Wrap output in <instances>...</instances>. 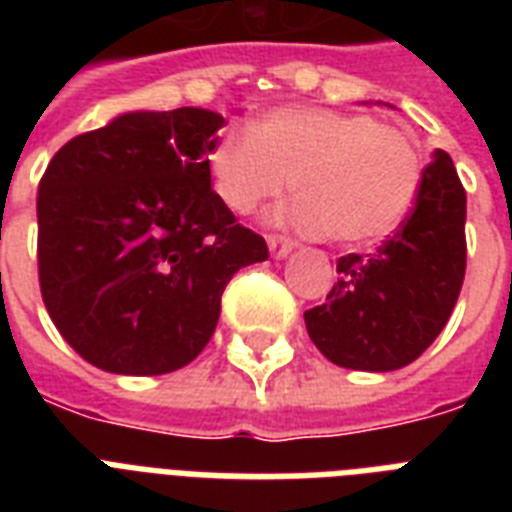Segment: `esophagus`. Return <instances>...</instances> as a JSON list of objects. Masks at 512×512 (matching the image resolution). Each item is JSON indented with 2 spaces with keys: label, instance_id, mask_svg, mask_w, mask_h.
Returning a JSON list of instances; mask_svg holds the SVG:
<instances>
[{
  "label": "esophagus",
  "instance_id": "1",
  "mask_svg": "<svg viewBox=\"0 0 512 512\" xmlns=\"http://www.w3.org/2000/svg\"><path fill=\"white\" fill-rule=\"evenodd\" d=\"M268 247H271V255L281 260L292 252V241L284 239V236H268Z\"/></svg>",
  "mask_w": 512,
  "mask_h": 512
}]
</instances>
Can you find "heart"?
<instances>
[{
	"mask_svg": "<svg viewBox=\"0 0 512 512\" xmlns=\"http://www.w3.org/2000/svg\"><path fill=\"white\" fill-rule=\"evenodd\" d=\"M225 207L252 215L289 188V223L356 247L385 239L414 207L422 156L401 127L332 108H273L255 127H228L207 154Z\"/></svg>",
	"mask_w": 512,
	"mask_h": 512,
	"instance_id": "obj_1",
	"label": "heart"
}]
</instances>
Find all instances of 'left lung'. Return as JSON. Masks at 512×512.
I'll list each match as a JSON object with an SVG mask.
<instances>
[{
	"label": "left lung",
	"mask_w": 512,
	"mask_h": 512,
	"mask_svg": "<svg viewBox=\"0 0 512 512\" xmlns=\"http://www.w3.org/2000/svg\"><path fill=\"white\" fill-rule=\"evenodd\" d=\"M465 204L452 159L436 151L401 228L372 255L337 260L327 303L305 311L308 335L332 364L393 372L441 335L465 279Z\"/></svg>",
	"instance_id": "obj_1"
}]
</instances>
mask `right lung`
Masks as SVG:
<instances>
[{"mask_svg":"<svg viewBox=\"0 0 512 512\" xmlns=\"http://www.w3.org/2000/svg\"><path fill=\"white\" fill-rule=\"evenodd\" d=\"M225 119L204 108L132 111L76 135L39 183V289L63 340L98 369L167 374L191 364L233 273L268 260L212 191Z\"/></svg>","mask_w":512,"mask_h":512,"instance_id":"add662e5","label":"right lung"}]
</instances>
